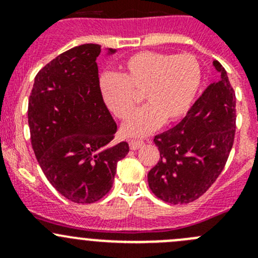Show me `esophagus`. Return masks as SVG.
<instances>
[{"instance_id":"34e87169","label":"esophagus","mask_w":258,"mask_h":258,"mask_svg":"<svg viewBox=\"0 0 258 258\" xmlns=\"http://www.w3.org/2000/svg\"><path fill=\"white\" fill-rule=\"evenodd\" d=\"M142 146H145V141H142V140H130V148L131 150L136 151L141 148Z\"/></svg>"}]
</instances>
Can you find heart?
Here are the masks:
<instances>
[{
	"label": "heart",
	"mask_w": 258,
	"mask_h": 258,
	"mask_svg": "<svg viewBox=\"0 0 258 258\" xmlns=\"http://www.w3.org/2000/svg\"><path fill=\"white\" fill-rule=\"evenodd\" d=\"M201 79V66L194 54L141 51L123 62L119 75L103 74L100 88L107 107L121 119L132 113L139 95L144 93L147 105L122 126L126 136L141 137L163 121L175 122L188 112Z\"/></svg>",
	"instance_id": "obj_1"
}]
</instances>
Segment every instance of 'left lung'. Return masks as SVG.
<instances>
[{
  "instance_id": "1",
  "label": "left lung",
  "mask_w": 258,
  "mask_h": 258,
  "mask_svg": "<svg viewBox=\"0 0 258 258\" xmlns=\"http://www.w3.org/2000/svg\"><path fill=\"white\" fill-rule=\"evenodd\" d=\"M218 82L211 83L173 128L157 135V165L148 186L162 201L189 204L201 197L225 168L236 132V95L218 61Z\"/></svg>"
}]
</instances>
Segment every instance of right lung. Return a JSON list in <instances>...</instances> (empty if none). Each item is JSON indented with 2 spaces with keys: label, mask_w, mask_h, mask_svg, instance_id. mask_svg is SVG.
Masks as SVG:
<instances>
[{
  "label": "right lung",
  "mask_w": 258,
  "mask_h": 258,
  "mask_svg": "<svg viewBox=\"0 0 258 258\" xmlns=\"http://www.w3.org/2000/svg\"><path fill=\"white\" fill-rule=\"evenodd\" d=\"M114 49L110 48V53ZM101 46H77L48 62L28 98L33 152L49 183L67 200L93 204L110 192L127 142L113 145L117 124L100 88Z\"/></svg>",
  "instance_id": "right-lung-1"
}]
</instances>
